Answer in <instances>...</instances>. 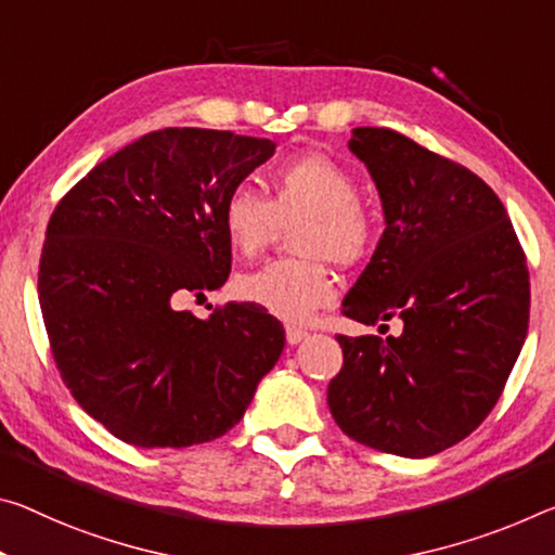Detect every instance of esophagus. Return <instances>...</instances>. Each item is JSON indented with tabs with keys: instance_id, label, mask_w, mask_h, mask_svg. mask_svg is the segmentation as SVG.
I'll return each instance as SVG.
<instances>
[{
	"instance_id": "esophagus-1",
	"label": "esophagus",
	"mask_w": 555,
	"mask_h": 555,
	"mask_svg": "<svg viewBox=\"0 0 555 555\" xmlns=\"http://www.w3.org/2000/svg\"><path fill=\"white\" fill-rule=\"evenodd\" d=\"M309 333H306L304 328H298V325H286V340L292 343V346H296V343H301Z\"/></svg>"
}]
</instances>
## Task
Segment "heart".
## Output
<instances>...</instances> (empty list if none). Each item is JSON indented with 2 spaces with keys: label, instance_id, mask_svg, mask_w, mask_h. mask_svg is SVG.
I'll return each mask as SVG.
<instances>
[{
  "label": "heart",
  "instance_id": "obj_1",
  "mask_svg": "<svg viewBox=\"0 0 555 555\" xmlns=\"http://www.w3.org/2000/svg\"><path fill=\"white\" fill-rule=\"evenodd\" d=\"M224 240L234 254L251 259L292 227L294 259H279L234 281L246 304L284 321H306L333 298V276L325 259L350 267L371 251L375 217L358 197L353 172L328 155L313 153L269 172L267 197L236 184L219 207Z\"/></svg>",
  "mask_w": 555,
  "mask_h": 555
}]
</instances>
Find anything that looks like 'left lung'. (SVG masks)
<instances>
[{"mask_svg": "<svg viewBox=\"0 0 555 555\" xmlns=\"http://www.w3.org/2000/svg\"><path fill=\"white\" fill-rule=\"evenodd\" d=\"M383 202L385 232L343 313L402 321L398 338L338 336L328 408L356 442L433 456L494 408L529 331V269L487 182L390 128H356ZM383 328V325H380Z\"/></svg>", "mask_w": 555, "mask_h": 555, "instance_id": "1", "label": "left lung"}]
</instances>
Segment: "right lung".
<instances>
[{
	"label": "right lung",
	"instance_id": "right-lung-1",
	"mask_svg": "<svg viewBox=\"0 0 555 555\" xmlns=\"http://www.w3.org/2000/svg\"><path fill=\"white\" fill-rule=\"evenodd\" d=\"M267 138L165 128L76 182L47 227L39 304L76 402L135 447H190L242 420L284 350V325L254 304L209 319L180 311L230 276L219 207L274 155Z\"/></svg>",
	"mask_w": 555,
	"mask_h": 555
}]
</instances>
